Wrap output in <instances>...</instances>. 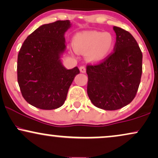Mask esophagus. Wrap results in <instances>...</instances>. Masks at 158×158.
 I'll return each mask as SVG.
<instances>
[{
	"mask_svg": "<svg viewBox=\"0 0 158 158\" xmlns=\"http://www.w3.org/2000/svg\"><path fill=\"white\" fill-rule=\"evenodd\" d=\"M79 70H80V71L81 73L86 72V68H85V66H84V65H82V66H80V68H79Z\"/></svg>",
	"mask_w": 158,
	"mask_h": 158,
	"instance_id": "34e87169",
	"label": "esophagus"
}]
</instances>
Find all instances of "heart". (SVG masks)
Instances as JSON below:
<instances>
[{
    "instance_id": "obj_1",
    "label": "heart",
    "mask_w": 158,
    "mask_h": 158,
    "mask_svg": "<svg viewBox=\"0 0 158 158\" xmlns=\"http://www.w3.org/2000/svg\"><path fill=\"white\" fill-rule=\"evenodd\" d=\"M73 44L77 52L87 54L89 61L98 63L111 52L114 46V39L108 32L84 31L73 37Z\"/></svg>"
}]
</instances>
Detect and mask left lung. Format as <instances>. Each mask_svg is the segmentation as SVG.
I'll list each match as a JSON object with an SVG mask.
<instances>
[{
    "label": "left lung",
    "instance_id": "left-lung-1",
    "mask_svg": "<svg viewBox=\"0 0 158 158\" xmlns=\"http://www.w3.org/2000/svg\"><path fill=\"white\" fill-rule=\"evenodd\" d=\"M114 52L96 64L87 65V92L91 102L104 110L121 109L134 99L142 73V52L128 31L114 27Z\"/></svg>",
    "mask_w": 158,
    "mask_h": 158
}]
</instances>
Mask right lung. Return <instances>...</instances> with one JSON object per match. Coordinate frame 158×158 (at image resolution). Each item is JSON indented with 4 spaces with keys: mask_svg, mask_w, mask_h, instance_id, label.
<instances>
[{
    "mask_svg": "<svg viewBox=\"0 0 158 158\" xmlns=\"http://www.w3.org/2000/svg\"><path fill=\"white\" fill-rule=\"evenodd\" d=\"M69 20L40 26L25 40L18 54L17 81L22 95L33 106L45 110L60 107L79 73L77 67L68 70L60 57L64 52Z\"/></svg>",
    "mask_w": 158,
    "mask_h": 158,
    "instance_id": "right-lung-1",
    "label": "right lung"
}]
</instances>
